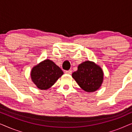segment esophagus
Returning a JSON list of instances; mask_svg holds the SVG:
<instances>
[{
	"mask_svg": "<svg viewBox=\"0 0 132 132\" xmlns=\"http://www.w3.org/2000/svg\"><path fill=\"white\" fill-rule=\"evenodd\" d=\"M65 73L67 74V75H71L72 73V71L71 70H68V71H65Z\"/></svg>",
	"mask_w": 132,
	"mask_h": 132,
	"instance_id": "1",
	"label": "esophagus"
}]
</instances>
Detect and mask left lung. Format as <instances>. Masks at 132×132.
<instances>
[{"label": "left lung", "instance_id": "8db88e82", "mask_svg": "<svg viewBox=\"0 0 132 132\" xmlns=\"http://www.w3.org/2000/svg\"><path fill=\"white\" fill-rule=\"evenodd\" d=\"M103 76L102 68L90 61L79 64L77 71L72 74V77L79 86L88 93H93L101 87Z\"/></svg>", "mask_w": 132, "mask_h": 132}]
</instances>
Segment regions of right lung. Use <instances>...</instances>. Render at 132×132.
Returning a JSON list of instances; mask_svg holds the SVG:
<instances>
[{"instance_id": "add662e5", "label": "right lung", "mask_w": 132, "mask_h": 132, "mask_svg": "<svg viewBox=\"0 0 132 132\" xmlns=\"http://www.w3.org/2000/svg\"><path fill=\"white\" fill-rule=\"evenodd\" d=\"M63 74L62 70L54 62L47 59L32 68L30 77L38 88L46 90L52 87Z\"/></svg>"}]
</instances>
